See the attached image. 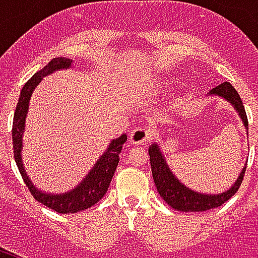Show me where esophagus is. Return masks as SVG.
<instances>
[{
	"label": "esophagus",
	"instance_id": "esophagus-1",
	"mask_svg": "<svg viewBox=\"0 0 258 258\" xmlns=\"http://www.w3.org/2000/svg\"><path fill=\"white\" fill-rule=\"evenodd\" d=\"M152 131L145 127H137L130 134V142L134 145H142L152 138Z\"/></svg>",
	"mask_w": 258,
	"mask_h": 258
}]
</instances>
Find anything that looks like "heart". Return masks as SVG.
Segmentation results:
<instances>
[{
  "mask_svg": "<svg viewBox=\"0 0 258 258\" xmlns=\"http://www.w3.org/2000/svg\"><path fill=\"white\" fill-rule=\"evenodd\" d=\"M166 85H167V83H157V84H155V87H156V88H160V90H162L163 87H166Z\"/></svg>",
  "mask_w": 258,
  "mask_h": 258,
  "instance_id": "1",
  "label": "heart"
}]
</instances>
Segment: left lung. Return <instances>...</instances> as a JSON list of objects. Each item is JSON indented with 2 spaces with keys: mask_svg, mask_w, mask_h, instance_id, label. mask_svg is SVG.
Instances as JSON below:
<instances>
[{
  "mask_svg": "<svg viewBox=\"0 0 258 258\" xmlns=\"http://www.w3.org/2000/svg\"><path fill=\"white\" fill-rule=\"evenodd\" d=\"M210 95L222 96L225 101H228L233 106V109L238 112V114L242 118L246 131L249 133V123H247V116L244 112L243 102L239 96L238 91L233 88L229 83H222V84L217 85L216 88L210 91ZM149 160H151L152 167V175H153V181L156 185L157 192L160 194L163 200L171 206L174 210L179 211H206L211 210L214 207L224 205L227 200L232 198L233 195L236 194L239 186L243 181L244 171L246 167L239 174L238 179L235 181V184L225 192L217 195H207V194H199L195 190L189 189L188 186L181 184L178 178L171 173V170L168 168L166 159L163 156L162 151L157 144H153L149 146Z\"/></svg>",
  "mask_w": 258,
  "mask_h": 258,
  "instance_id": "left-lung-1",
  "label": "left lung"
}]
</instances>
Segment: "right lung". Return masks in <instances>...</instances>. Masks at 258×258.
I'll use <instances>...</instances> for the list:
<instances>
[{"label": "right lung", "mask_w": 258, "mask_h": 258, "mask_svg": "<svg viewBox=\"0 0 258 258\" xmlns=\"http://www.w3.org/2000/svg\"><path fill=\"white\" fill-rule=\"evenodd\" d=\"M70 66H72L70 59L55 58L45 68L41 69L40 72H37L26 83L25 87L22 88L19 101L16 105V110H15L14 114V125H12L14 156L16 166L22 174V178H23L25 184L27 185V188L37 202H40L44 206H47V207L52 209L56 213H60V214H73V213H77L80 210H85V209L98 203L105 196L107 188L110 185V181H112L113 174L116 171L118 160H120L118 155L121 152L123 144L127 141L125 134L113 140L106 152L99 157V160L95 163V166L92 167L88 175L83 179V182H80L70 192L60 195L45 194L42 190L37 189L36 186L31 184V181L25 171V167H23L22 153H20L22 148H23L22 137H23V131H25V121L27 109H29V101H30L33 91L41 81L42 77H45V76L53 73L56 70H60V69H69Z\"/></svg>", "instance_id": "1"}]
</instances>
